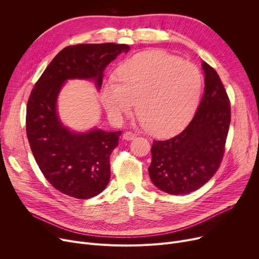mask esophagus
<instances>
[{"instance_id": "esophagus-1", "label": "esophagus", "mask_w": 259, "mask_h": 259, "mask_svg": "<svg viewBox=\"0 0 259 259\" xmlns=\"http://www.w3.org/2000/svg\"><path fill=\"white\" fill-rule=\"evenodd\" d=\"M135 137H137V135H135L132 132H130V131H127V132L122 134V139H124L125 141H132V140L135 139Z\"/></svg>"}]
</instances>
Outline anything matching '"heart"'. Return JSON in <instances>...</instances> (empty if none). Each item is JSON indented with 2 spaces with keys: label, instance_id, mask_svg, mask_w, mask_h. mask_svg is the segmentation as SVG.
<instances>
[{
  "label": "heart",
  "instance_id": "obj_1",
  "mask_svg": "<svg viewBox=\"0 0 259 259\" xmlns=\"http://www.w3.org/2000/svg\"><path fill=\"white\" fill-rule=\"evenodd\" d=\"M202 77L198 68L161 51L135 54L109 76L101 100L109 116L120 120L137 105L139 120L155 137L182 130L199 103Z\"/></svg>",
  "mask_w": 259,
  "mask_h": 259
}]
</instances>
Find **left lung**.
Listing matches in <instances>:
<instances>
[{"label": "left lung", "mask_w": 259, "mask_h": 259, "mask_svg": "<svg viewBox=\"0 0 259 259\" xmlns=\"http://www.w3.org/2000/svg\"><path fill=\"white\" fill-rule=\"evenodd\" d=\"M205 93L186 129L167 141H154L149 175L153 185L172 195L193 192L219 169L231 121L227 92L217 72L206 62Z\"/></svg>", "instance_id": "1"}]
</instances>
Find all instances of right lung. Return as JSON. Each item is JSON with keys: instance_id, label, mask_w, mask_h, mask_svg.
<instances>
[{"instance_id": "add662e5", "label": "right lung", "mask_w": 259, "mask_h": 259, "mask_svg": "<svg viewBox=\"0 0 259 259\" xmlns=\"http://www.w3.org/2000/svg\"><path fill=\"white\" fill-rule=\"evenodd\" d=\"M129 50L128 45L114 43L68 46L51 61L31 91L27 138L38 168L63 194L88 199L104 191L110 181L109 157L121 132L66 127L58 110L59 94L69 79L92 80L99 91L106 67Z\"/></svg>"}]
</instances>
